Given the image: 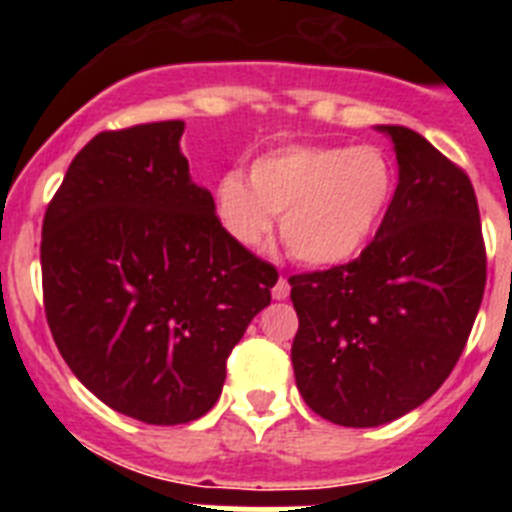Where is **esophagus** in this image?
I'll list each match as a JSON object with an SVG mask.
<instances>
[{"mask_svg": "<svg viewBox=\"0 0 512 512\" xmlns=\"http://www.w3.org/2000/svg\"><path fill=\"white\" fill-rule=\"evenodd\" d=\"M271 295H274V300H287L289 297V282L284 277L277 279V284H274V289H271Z\"/></svg>", "mask_w": 512, "mask_h": 512, "instance_id": "obj_1", "label": "esophagus"}]
</instances>
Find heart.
<instances>
[{"instance_id":"b5f03b06","label":"heart","mask_w":512,"mask_h":512,"mask_svg":"<svg viewBox=\"0 0 512 512\" xmlns=\"http://www.w3.org/2000/svg\"><path fill=\"white\" fill-rule=\"evenodd\" d=\"M395 169L377 146L292 143L228 171L215 184L220 223L243 246H261L282 215V241L297 261L336 266L354 259L382 223Z\"/></svg>"}]
</instances>
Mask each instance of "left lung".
<instances>
[{"instance_id":"obj_1","label":"left lung","mask_w":512,"mask_h":512,"mask_svg":"<svg viewBox=\"0 0 512 512\" xmlns=\"http://www.w3.org/2000/svg\"><path fill=\"white\" fill-rule=\"evenodd\" d=\"M377 130L395 143L400 182L374 241L348 264L289 277L297 390L346 428L402 418L446 382L487 282L469 176L415 130Z\"/></svg>"}]
</instances>
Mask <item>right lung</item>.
<instances>
[{"label": "right lung", "mask_w": 512, "mask_h": 512, "mask_svg": "<svg viewBox=\"0 0 512 512\" xmlns=\"http://www.w3.org/2000/svg\"><path fill=\"white\" fill-rule=\"evenodd\" d=\"M182 120L107 130L76 153L43 217V305L92 395L151 425L192 423L271 302L277 269L235 241L192 182Z\"/></svg>", "instance_id": "obj_1"}]
</instances>
